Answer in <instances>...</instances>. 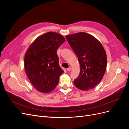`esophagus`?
Wrapping results in <instances>:
<instances>
[{"label":"esophagus","mask_w":129,"mask_h":129,"mask_svg":"<svg viewBox=\"0 0 129 129\" xmlns=\"http://www.w3.org/2000/svg\"><path fill=\"white\" fill-rule=\"evenodd\" d=\"M71 67H69V68H68L67 69V71H68V72H70V71H71Z\"/></svg>","instance_id":"1"}]
</instances>
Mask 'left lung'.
Wrapping results in <instances>:
<instances>
[{"mask_svg": "<svg viewBox=\"0 0 129 129\" xmlns=\"http://www.w3.org/2000/svg\"><path fill=\"white\" fill-rule=\"evenodd\" d=\"M80 64V75L74 81L82 90L93 88L102 80L106 71L107 55L103 46L88 33L80 32L66 37Z\"/></svg>", "mask_w": 129, "mask_h": 129, "instance_id": "obj_1", "label": "left lung"}]
</instances>
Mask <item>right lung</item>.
I'll return each mask as SVG.
<instances>
[{"mask_svg":"<svg viewBox=\"0 0 129 129\" xmlns=\"http://www.w3.org/2000/svg\"><path fill=\"white\" fill-rule=\"evenodd\" d=\"M65 41L61 34L49 32L37 38L25 54L26 75L39 91L48 93L55 89L64 71L59 66L56 53Z\"/></svg>","mask_w":129,"mask_h":129,"instance_id":"add662e5","label":"right lung"}]
</instances>
